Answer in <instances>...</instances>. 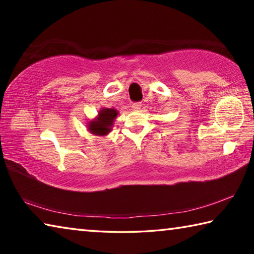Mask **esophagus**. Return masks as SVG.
<instances>
[{
	"label": "esophagus",
	"instance_id": "34e87169",
	"mask_svg": "<svg viewBox=\"0 0 254 254\" xmlns=\"http://www.w3.org/2000/svg\"><path fill=\"white\" fill-rule=\"evenodd\" d=\"M141 106H142V104H141V103H133V104H132V109L140 110Z\"/></svg>",
	"mask_w": 254,
	"mask_h": 254
}]
</instances>
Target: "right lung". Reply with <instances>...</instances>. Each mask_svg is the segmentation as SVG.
Instances as JSON below:
<instances>
[{
  "label": "right lung",
  "mask_w": 254,
  "mask_h": 254,
  "mask_svg": "<svg viewBox=\"0 0 254 254\" xmlns=\"http://www.w3.org/2000/svg\"><path fill=\"white\" fill-rule=\"evenodd\" d=\"M119 111L115 109H107V107H102L98 111L97 117L92 119L87 123V130L94 135L104 136L107 135L112 131L115 119L118 118Z\"/></svg>",
  "instance_id": "add662e5"
}]
</instances>
